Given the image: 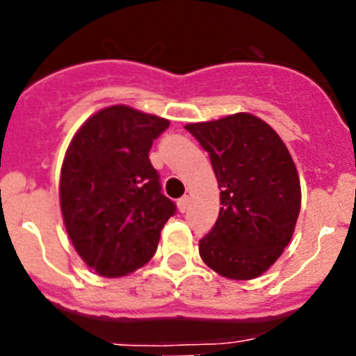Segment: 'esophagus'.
<instances>
[{
  "label": "esophagus",
  "mask_w": 356,
  "mask_h": 356,
  "mask_svg": "<svg viewBox=\"0 0 356 356\" xmlns=\"http://www.w3.org/2000/svg\"><path fill=\"white\" fill-rule=\"evenodd\" d=\"M189 203H191V198H189L188 195H186V196H182V198L177 201L179 211H182V213H184V211L188 210V208H189Z\"/></svg>",
  "instance_id": "obj_1"
}]
</instances>
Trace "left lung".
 <instances>
[{
  "mask_svg": "<svg viewBox=\"0 0 356 356\" xmlns=\"http://www.w3.org/2000/svg\"><path fill=\"white\" fill-rule=\"evenodd\" d=\"M210 155L220 189L200 257L218 275L250 281L267 272L293 238L301 207L296 165L277 132L251 113L186 125Z\"/></svg>",
  "mask_w": 356,
  "mask_h": 356,
  "instance_id": "obj_1",
  "label": "left lung"
}]
</instances>
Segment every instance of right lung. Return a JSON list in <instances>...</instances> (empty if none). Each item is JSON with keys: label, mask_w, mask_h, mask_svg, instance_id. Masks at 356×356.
<instances>
[{"label": "right lung", "mask_w": 356, "mask_h": 356, "mask_svg": "<svg viewBox=\"0 0 356 356\" xmlns=\"http://www.w3.org/2000/svg\"><path fill=\"white\" fill-rule=\"evenodd\" d=\"M168 125L167 118L113 105L89 117L68 145L60 208L72 245L96 274L122 277L148 264L175 213L148 156Z\"/></svg>", "instance_id": "obj_1"}]
</instances>
